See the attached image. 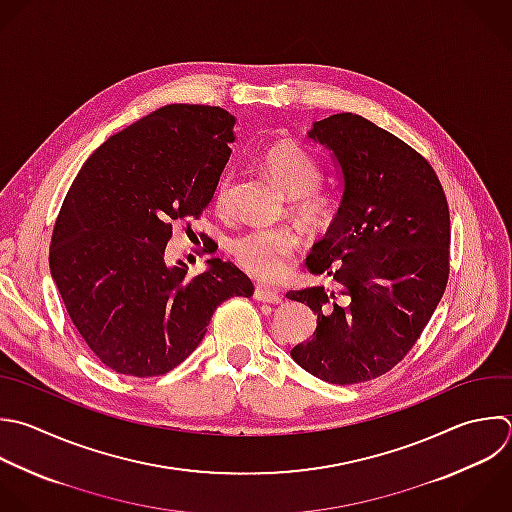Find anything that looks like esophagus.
<instances>
[{"instance_id":"34e87169","label":"esophagus","mask_w":512,"mask_h":512,"mask_svg":"<svg viewBox=\"0 0 512 512\" xmlns=\"http://www.w3.org/2000/svg\"><path fill=\"white\" fill-rule=\"evenodd\" d=\"M254 298L258 302H266V304H280L282 302V296L274 290H268V288H256Z\"/></svg>"}]
</instances>
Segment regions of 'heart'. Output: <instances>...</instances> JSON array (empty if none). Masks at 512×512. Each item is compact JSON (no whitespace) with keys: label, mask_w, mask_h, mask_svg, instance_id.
<instances>
[{"label":"heart","mask_w":512,"mask_h":512,"mask_svg":"<svg viewBox=\"0 0 512 512\" xmlns=\"http://www.w3.org/2000/svg\"><path fill=\"white\" fill-rule=\"evenodd\" d=\"M262 168L290 196V208L304 226L322 228L330 220L332 198L318 188L322 168L308 150L292 140L274 142L262 156ZM230 186L232 176L226 174L216 194L220 206L226 204ZM298 242L292 228H258L236 236L230 242V252L252 278L272 282L284 276Z\"/></svg>","instance_id":"obj_1"}]
</instances>
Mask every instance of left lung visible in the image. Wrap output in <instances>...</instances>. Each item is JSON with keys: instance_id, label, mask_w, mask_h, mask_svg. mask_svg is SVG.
I'll list each match as a JSON object with an SVG mask.
<instances>
[{"instance_id": "obj_1", "label": "left lung", "mask_w": 512, "mask_h": 512, "mask_svg": "<svg viewBox=\"0 0 512 512\" xmlns=\"http://www.w3.org/2000/svg\"><path fill=\"white\" fill-rule=\"evenodd\" d=\"M340 178L338 212L306 258L332 288L290 290L318 316L290 356L330 384H356L396 366L414 346L448 280L450 216L430 164L350 112L312 124Z\"/></svg>"}]
</instances>
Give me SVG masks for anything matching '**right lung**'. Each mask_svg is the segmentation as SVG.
Listing matches in <instances>:
<instances>
[{
    "instance_id": "obj_1",
    "label": "right lung",
    "mask_w": 512,
    "mask_h": 512,
    "mask_svg": "<svg viewBox=\"0 0 512 512\" xmlns=\"http://www.w3.org/2000/svg\"><path fill=\"white\" fill-rule=\"evenodd\" d=\"M234 126L218 106H164L108 138L62 204L52 278L90 350L120 374H166L196 350L222 302L254 292L232 262L210 258L186 278V264L164 260L172 222L198 218L214 198Z\"/></svg>"
}]
</instances>
